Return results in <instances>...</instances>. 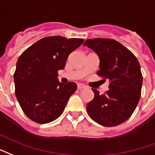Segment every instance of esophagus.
I'll use <instances>...</instances> for the list:
<instances>
[{"label": "esophagus", "mask_w": 155, "mask_h": 155, "mask_svg": "<svg viewBox=\"0 0 155 155\" xmlns=\"http://www.w3.org/2000/svg\"><path fill=\"white\" fill-rule=\"evenodd\" d=\"M85 87V86L82 85V84H78V90H82V89H84Z\"/></svg>", "instance_id": "1"}]
</instances>
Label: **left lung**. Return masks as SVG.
Listing matches in <instances>:
<instances>
[{
    "instance_id": "8db88e82",
    "label": "left lung",
    "mask_w": 155,
    "mask_h": 155,
    "mask_svg": "<svg viewBox=\"0 0 155 155\" xmlns=\"http://www.w3.org/2000/svg\"><path fill=\"white\" fill-rule=\"evenodd\" d=\"M100 59L98 76L109 80V90L104 94L92 88L93 100L87 103L89 116L98 124L116 126L131 116L141 95L143 77L134 54L120 43L111 39H87L83 44Z\"/></svg>"
}]
</instances>
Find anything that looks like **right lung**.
Returning a JSON list of instances; mask_svg holds the SVG:
<instances>
[{
	"instance_id": "right-lung-1",
	"label": "right lung",
	"mask_w": 155,
	"mask_h": 155,
	"mask_svg": "<svg viewBox=\"0 0 155 155\" xmlns=\"http://www.w3.org/2000/svg\"><path fill=\"white\" fill-rule=\"evenodd\" d=\"M82 39L49 36L39 39L18 58L14 73L15 96L21 109L33 121L51 122L63 113L77 90L75 82H59L58 71Z\"/></svg>"
}]
</instances>
